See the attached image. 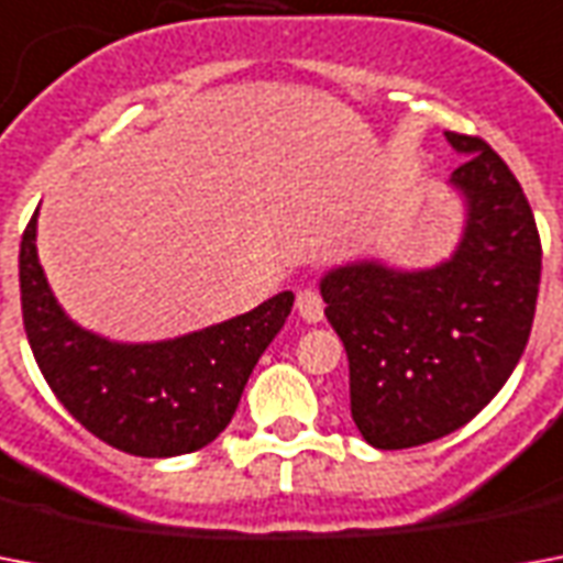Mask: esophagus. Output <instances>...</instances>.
Masks as SVG:
<instances>
[{
    "instance_id": "1",
    "label": "esophagus",
    "mask_w": 563,
    "mask_h": 563,
    "mask_svg": "<svg viewBox=\"0 0 563 563\" xmlns=\"http://www.w3.org/2000/svg\"><path fill=\"white\" fill-rule=\"evenodd\" d=\"M295 309H298V316L309 324H318L321 318H324V298H321V291L312 289V286H303L298 291V298H295Z\"/></svg>"
}]
</instances>
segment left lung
Instances as JSON below:
<instances>
[{
    "instance_id": "1",
    "label": "left lung",
    "mask_w": 563,
    "mask_h": 563,
    "mask_svg": "<svg viewBox=\"0 0 563 563\" xmlns=\"http://www.w3.org/2000/svg\"><path fill=\"white\" fill-rule=\"evenodd\" d=\"M464 163L462 245L429 272L379 263L321 280L324 316L351 362V415L376 450L429 444L464 427L506 385L532 333L541 236L523 187L482 136L446 131Z\"/></svg>"
}]
</instances>
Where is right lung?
<instances>
[{
    "mask_svg": "<svg viewBox=\"0 0 563 563\" xmlns=\"http://www.w3.org/2000/svg\"><path fill=\"white\" fill-rule=\"evenodd\" d=\"M37 212L20 242L22 324L48 388L87 432L143 459L201 450L230 423L256 360L280 333L295 295L201 333L117 344L73 324L37 263Z\"/></svg>",
    "mask_w": 563,
    "mask_h": 563,
    "instance_id": "right-lung-1",
    "label": "right lung"
}]
</instances>
